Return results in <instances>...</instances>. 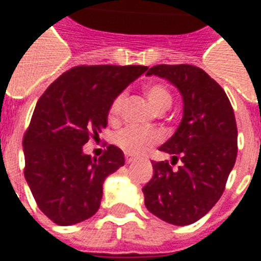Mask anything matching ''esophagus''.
Listing matches in <instances>:
<instances>
[{
  "label": "esophagus",
  "instance_id": "34e87169",
  "mask_svg": "<svg viewBox=\"0 0 261 261\" xmlns=\"http://www.w3.org/2000/svg\"><path fill=\"white\" fill-rule=\"evenodd\" d=\"M134 161H136V158H133V156H128V155L125 156V164H133Z\"/></svg>",
  "mask_w": 261,
  "mask_h": 261
}]
</instances>
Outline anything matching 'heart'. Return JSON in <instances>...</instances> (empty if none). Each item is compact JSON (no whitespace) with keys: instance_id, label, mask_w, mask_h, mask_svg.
<instances>
[{"instance_id":"obj_1","label":"heart","mask_w":261,"mask_h":261,"mask_svg":"<svg viewBox=\"0 0 261 261\" xmlns=\"http://www.w3.org/2000/svg\"><path fill=\"white\" fill-rule=\"evenodd\" d=\"M145 96H147L149 106L156 113H161V112L164 113L165 110H168L172 105V95H170L169 89L162 84L148 85L145 88ZM123 100H124L123 93L113 100L110 110H109L112 119H114L120 113ZM114 142L117 144L120 149H123L128 155H141L158 144L159 136L155 131L144 130V128H138V127H125L116 134Z\"/></svg>"}]
</instances>
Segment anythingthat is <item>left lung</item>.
<instances>
[{"instance_id": "1", "label": "left lung", "mask_w": 261, "mask_h": 261, "mask_svg": "<svg viewBox=\"0 0 261 261\" xmlns=\"http://www.w3.org/2000/svg\"><path fill=\"white\" fill-rule=\"evenodd\" d=\"M147 75L177 88L183 117L159 147L172 162H152V179L142 187L145 207L168 224L185 226L202 218L224 193L238 153L235 114L224 89L198 67L161 64Z\"/></svg>"}]
</instances>
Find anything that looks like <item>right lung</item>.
<instances>
[{
  "mask_svg": "<svg viewBox=\"0 0 261 261\" xmlns=\"http://www.w3.org/2000/svg\"><path fill=\"white\" fill-rule=\"evenodd\" d=\"M145 65H80L59 76L37 100L23 137L25 179L37 205L57 225L95 215L103 181L124 165L109 145L100 158L84 153L89 138L106 127L110 106Z\"/></svg>",
  "mask_w": 261,
  "mask_h": 261,
  "instance_id": "right-lung-1",
  "label": "right lung"
}]
</instances>
